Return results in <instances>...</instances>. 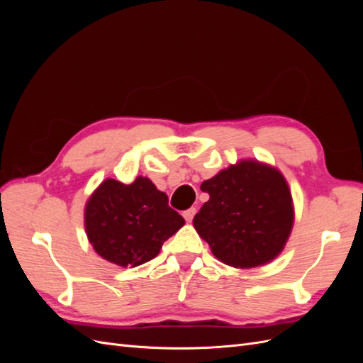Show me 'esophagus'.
<instances>
[{"label":"esophagus","instance_id":"1","mask_svg":"<svg viewBox=\"0 0 363 363\" xmlns=\"http://www.w3.org/2000/svg\"><path fill=\"white\" fill-rule=\"evenodd\" d=\"M195 212H196V208H195V207H191V208H188V211H184V212H183V216H184L186 221L191 223L192 219H194V215H195Z\"/></svg>","mask_w":363,"mask_h":363}]
</instances>
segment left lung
Masks as SVG:
<instances>
[{
	"label": "left lung",
	"mask_w": 363,
	"mask_h": 363,
	"mask_svg": "<svg viewBox=\"0 0 363 363\" xmlns=\"http://www.w3.org/2000/svg\"><path fill=\"white\" fill-rule=\"evenodd\" d=\"M208 201L194 227L213 255L235 268H255L279 256L294 224L292 196L283 175L244 160L203 182Z\"/></svg>",
	"instance_id": "8db88e82"
}]
</instances>
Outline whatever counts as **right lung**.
<instances>
[{
  "mask_svg": "<svg viewBox=\"0 0 363 363\" xmlns=\"http://www.w3.org/2000/svg\"><path fill=\"white\" fill-rule=\"evenodd\" d=\"M84 224L98 255L125 268L156 257L184 219L147 177L131 184L108 179L87 201Z\"/></svg>",
  "mask_w": 363,
  "mask_h": 363,
  "instance_id": "obj_1",
  "label": "right lung"
}]
</instances>
